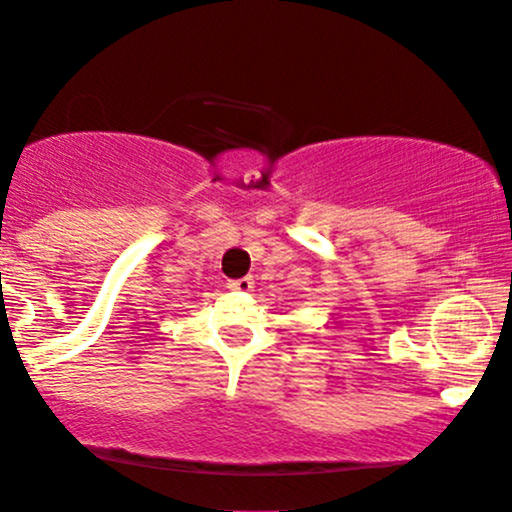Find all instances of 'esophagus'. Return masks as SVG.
<instances>
[{
    "label": "esophagus",
    "mask_w": 512,
    "mask_h": 512,
    "mask_svg": "<svg viewBox=\"0 0 512 512\" xmlns=\"http://www.w3.org/2000/svg\"><path fill=\"white\" fill-rule=\"evenodd\" d=\"M230 289H235V291H251L254 289V279L251 277H240V279H233V282H230Z\"/></svg>",
    "instance_id": "1"
}]
</instances>
